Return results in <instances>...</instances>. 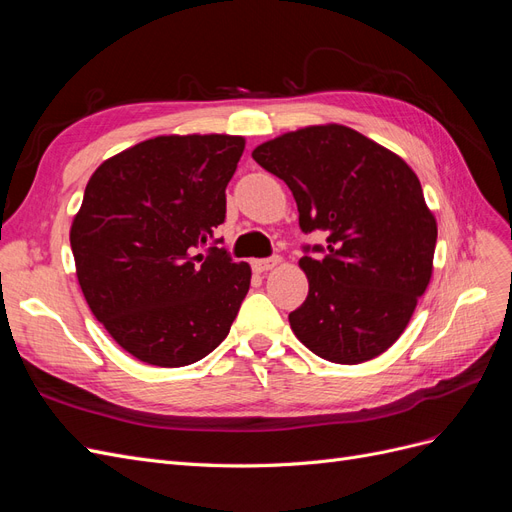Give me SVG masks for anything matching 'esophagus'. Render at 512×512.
Instances as JSON below:
<instances>
[{
    "instance_id": "esophagus-1",
    "label": "esophagus",
    "mask_w": 512,
    "mask_h": 512,
    "mask_svg": "<svg viewBox=\"0 0 512 512\" xmlns=\"http://www.w3.org/2000/svg\"><path fill=\"white\" fill-rule=\"evenodd\" d=\"M280 262H282V258H280V256L258 258V260H254V262H252V267H254V271H258V273H265V271L273 269L275 265H280Z\"/></svg>"
}]
</instances>
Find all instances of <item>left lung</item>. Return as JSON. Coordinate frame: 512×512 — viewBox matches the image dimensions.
Masks as SVG:
<instances>
[{"label":"left lung","mask_w":512,"mask_h":512,"mask_svg":"<svg viewBox=\"0 0 512 512\" xmlns=\"http://www.w3.org/2000/svg\"><path fill=\"white\" fill-rule=\"evenodd\" d=\"M252 158L297 200L307 299L288 320L320 359L356 365L391 348L429 284L438 226L421 181L393 151L352 128L312 126L277 136Z\"/></svg>","instance_id":"obj_1"}]
</instances>
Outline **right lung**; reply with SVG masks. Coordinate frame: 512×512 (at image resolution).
Returning a JSON list of instances; mask_svg holds the SVG:
<instances>
[{
	"label": "right lung",
	"instance_id": "obj_1",
	"mask_svg": "<svg viewBox=\"0 0 512 512\" xmlns=\"http://www.w3.org/2000/svg\"><path fill=\"white\" fill-rule=\"evenodd\" d=\"M241 136H158L91 175L70 230L94 316L138 361L183 367L218 348L252 269L218 247ZM206 245V254L199 247Z\"/></svg>",
	"mask_w": 512,
	"mask_h": 512
}]
</instances>
